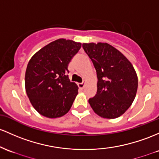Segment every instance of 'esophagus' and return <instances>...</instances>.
<instances>
[{"label": "esophagus", "instance_id": "34e87169", "mask_svg": "<svg viewBox=\"0 0 159 159\" xmlns=\"http://www.w3.org/2000/svg\"><path fill=\"white\" fill-rule=\"evenodd\" d=\"M78 88H79V89H81V90H82V89L84 88V83H78Z\"/></svg>", "mask_w": 159, "mask_h": 159}]
</instances>
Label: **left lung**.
I'll use <instances>...</instances> for the list:
<instances>
[{
  "mask_svg": "<svg viewBox=\"0 0 159 159\" xmlns=\"http://www.w3.org/2000/svg\"><path fill=\"white\" fill-rule=\"evenodd\" d=\"M97 71V91L88 102L104 118H116L134 100L138 79L134 66L119 50L107 43H83Z\"/></svg>",
  "mask_w": 159,
  "mask_h": 159,
  "instance_id": "obj_1",
  "label": "left lung"
}]
</instances>
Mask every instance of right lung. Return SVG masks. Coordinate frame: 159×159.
I'll list each match as a JSON object with an SVG mask.
<instances>
[{"label": "right lung", "mask_w": 159, "mask_h": 159, "mask_svg": "<svg viewBox=\"0 0 159 159\" xmlns=\"http://www.w3.org/2000/svg\"><path fill=\"white\" fill-rule=\"evenodd\" d=\"M81 47V43L60 38L38 50L29 60L25 77L26 93L41 116L59 118L70 109L78 88L69 79L68 66Z\"/></svg>", "instance_id": "right-lung-1"}]
</instances>
